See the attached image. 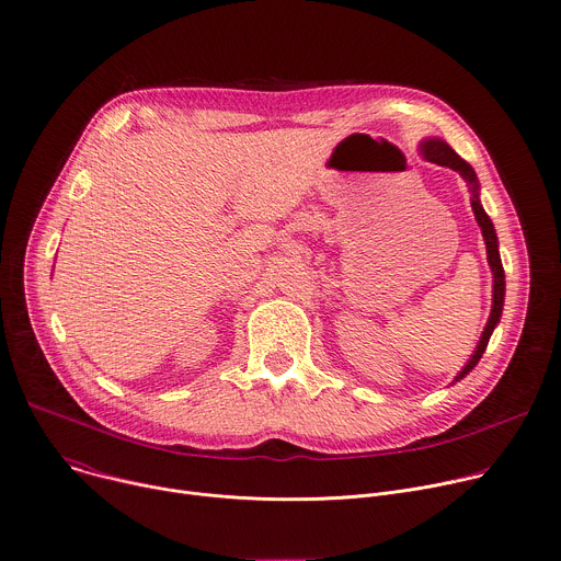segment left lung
I'll list each match as a JSON object with an SVG mask.
<instances>
[{"label": "left lung", "mask_w": 561, "mask_h": 561, "mask_svg": "<svg viewBox=\"0 0 561 561\" xmlns=\"http://www.w3.org/2000/svg\"><path fill=\"white\" fill-rule=\"evenodd\" d=\"M421 154H423L427 161L436 163V165H443V168H449V170L458 172V174H461V176L470 183V190H472V210H474V219H477V224H479V228H481V232H483V241H485V250H488V264H490L492 279H494V284H492V311H490L488 324H485V329H483V335H481V340H479V344H477L474 355L468 360V365H466L461 371H458V376L454 378V382H458V380L466 378V376L477 367V363L481 360V355H483V351H485V346H488V342H490V335H492L494 327H496L499 320H501L503 299H505V275H503V266H501V257H499L496 232H494V226H492L490 217L485 215V210H483V206H481V201H479V181H477V174H474L472 165L466 163L447 142H443V140H438V138H427V140H423V142H421Z\"/></svg>", "instance_id": "left-lung-1"}]
</instances>
